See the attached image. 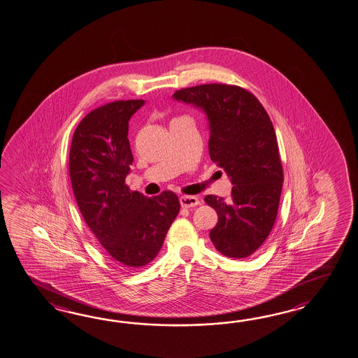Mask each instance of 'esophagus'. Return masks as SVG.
I'll return each mask as SVG.
<instances>
[{"mask_svg":"<svg viewBox=\"0 0 358 358\" xmlns=\"http://www.w3.org/2000/svg\"><path fill=\"white\" fill-rule=\"evenodd\" d=\"M180 203H181V207L182 208H192V207H195V206H198L201 201L196 198V196H189V195H186V196H181L180 198Z\"/></svg>","mask_w":358,"mask_h":358,"instance_id":"1","label":"esophagus"}]
</instances>
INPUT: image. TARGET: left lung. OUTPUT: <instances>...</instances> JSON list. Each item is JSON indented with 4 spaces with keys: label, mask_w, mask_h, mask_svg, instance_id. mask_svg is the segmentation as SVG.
Instances as JSON below:
<instances>
[{
    "label": "left lung",
    "mask_w": 358,
    "mask_h": 358,
    "mask_svg": "<svg viewBox=\"0 0 358 358\" xmlns=\"http://www.w3.org/2000/svg\"><path fill=\"white\" fill-rule=\"evenodd\" d=\"M173 98L206 113L210 160L234 185L229 201L204 198L218 216L210 241L224 256L248 257L271 234L282 192L283 169L271 117L252 93L236 85L185 87Z\"/></svg>",
    "instance_id": "1"
}]
</instances>
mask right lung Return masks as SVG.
Returning a JSON list of instances; mask_svg holds the SVG:
<instances>
[{
    "label": "right lung",
    "mask_w": 358,
    "mask_h": 358,
    "mask_svg": "<svg viewBox=\"0 0 358 358\" xmlns=\"http://www.w3.org/2000/svg\"><path fill=\"white\" fill-rule=\"evenodd\" d=\"M145 101H115L80 122L70 150V177L80 212L106 252L124 269L157 257L180 210L173 192L148 198L131 192L133 163L128 128Z\"/></svg>",
    "instance_id": "right-lung-1"
}]
</instances>
